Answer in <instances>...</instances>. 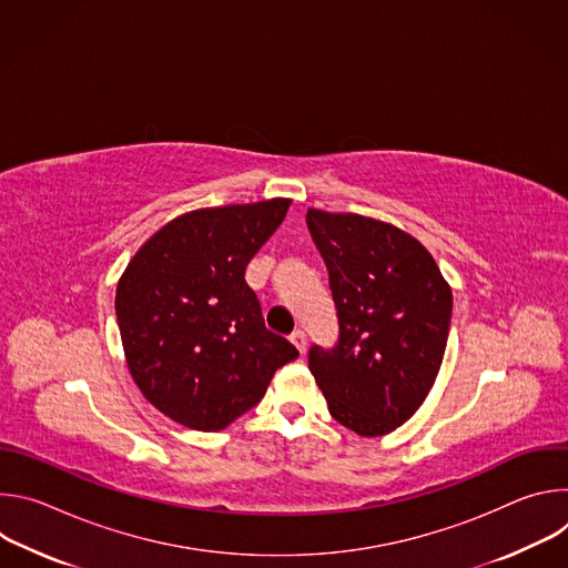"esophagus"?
<instances>
[{
	"label": "esophagus",
	"instance_id": "esophagus-1",
	"mask_svg": "<svg viewBox=\"0 0 568 568\" xmlns=\"http://www.w3.org/2000/svg\"><path fill=\"white\" fill-rule=\"evenodd\" d=\"M290 342L298 348V353L301 355H305V348H307V337H305V333L303 331H294L292 335H290Z\"/></svg>",
	"mask_w": 568,
	"mask_h": 568
}]
</instances>
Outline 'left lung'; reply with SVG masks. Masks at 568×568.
Instances as JSON below:
<instances>
[{"label": "left lung", "instance_id": "8db88e82", "mask_svg": "<svg viewBox=\"0 0 568 568\" xmlns=\"http://www.w3.org/2000/svg\"><path fill=\"white\" fill-rule=\"evenodd\" d=\"M305 222L339 323L333 348L310 346V371L337 423L384 436L418 412L436 382L452 290L432 254L393 224L316 209Z\"/></svg>", "mask_w": 568, "mask_h": 568}]
</instances>
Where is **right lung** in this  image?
Returning <instances> with one entry per match:
<instances>
[{
	"mask_svg": "<svg viewBox=\"0 0 568 568\" xmlns=\"http://www.w3.org/2000/svg\"><path fill=\"white\" fill-rule=\"evenodd\" d=\"M290 200L186 213L159 229L116 287V321L141 393L175 423L220 432L298 357L265 328L245 270Z\"/></svg>",
	"mask_w": 568,
	"mask_h": 568,
	"instance_id": "right-lung-1",
	"label": "right lung"
}]
</instances>
